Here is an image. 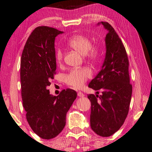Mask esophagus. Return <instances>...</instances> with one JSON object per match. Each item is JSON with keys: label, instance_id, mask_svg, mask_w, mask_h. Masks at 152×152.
Segmentation results:
<instances>
[{"label": "esophagus", "instance_id": "obj_1", "mask_svg": "<svg viewBox=\"0 0 152 152\" xmlns=\"http://www.w3.org/2000/svg\"><path fill=\"white\" fill-rule=\"evenodd\" d=\"M77 96H79V97H83L84 96H85V94H83V93L81 92H78Z\"/></svg>", "mask_w": 152, "mask_h": 152}]
</instances>
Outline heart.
I'll use <instances>...</instances> for the list:
<instances>
[{
	"mask_svg": "<svg viewBox=\"0 0 152 152\" xmlns=\"http://www.w3.org/2000/svg\"><path fill=\"white\" fill-rule=\"evenodd\" d=\"M92 40L89 37L82 34H75L71 37L67 42V45L76 52L84 56L85 59L93 64H97L101 58V51L97 45H92ZM56 62L61 65L63 62V53L58 49L55 53ZM92 75L90 67L85 66L79 69H71L64 75L65 83L72 88H81L88 79Z\"/></svg>",
	"mask_w": 152,
	"mask_h": 152,
	"instance_id": "1",
	"label": "heart"
}]
</instances>
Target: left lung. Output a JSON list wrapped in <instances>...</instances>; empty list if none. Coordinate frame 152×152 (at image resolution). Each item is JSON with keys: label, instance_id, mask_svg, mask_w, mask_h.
<instances>
[{"label": "left lung", "instance_id": "8db88e82", "mask_svg": "<svg viewBox=\"0 0 152 152\" xmlns=\"http://www.w3.org/2000/svg\"><path fill=\"white\" fill-rule=\"evenodd\" d=\"M108 30L106 55L102 69L88 87L101 90V95L90 94V126L101 137H110L120 129L128 115L132 86L130 83L129 61L126 51L115 30L107 22H101Z\"/></svg>", "mask_w": 152, "mask_h": 152}]
</instances>
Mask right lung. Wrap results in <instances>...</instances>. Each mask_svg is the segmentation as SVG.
<instances>
[{
    "label": "right lung",
    "mask_w": 152,
    "mask_h": 152,
    "mask_svg": "<svg viewBox=\"0 0 152 152\" xmlns=\"http://www.w3.org/2000/svg\"><path fill=\"white\" fill-rule=\"evenodd\" d=\"M62 33L54 28L38 26L28 38L20 62L23 106L27 122L33 132L43 139L57 137L66 124V113L77 98L68 88L56 96L48 87L56 72L54 41Z\"/></svg>",
    "instance_id": "right-lung-1"
}]
</instances>
